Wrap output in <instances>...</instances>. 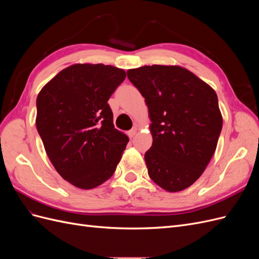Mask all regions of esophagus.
<instances>
[{"mask_svg": "<svg viewBox=\"0 0 259 259\" xmlns=\"http://www.w3.org/2000/svg\"><path fill=\"white\" fill-rule=\"evenodd\" d=\"M136 133H137V130H136V128H133V130H131V131L127 132V135H128L130 138H133V137H134V136L136 135Z\"/></svg>", "mask_w": 259, "mask_h": 259, "instance_id": "1", "label": "esophagus"}]
</instances>
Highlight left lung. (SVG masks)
Segmentation results:
<instances>
[{
  "label": "left lung",
  "mask_w": 259,
  "mask_h": 259,
  "mask_svg": "<svg viewBox=\"0 0 259 259\" xmlns=\"http://www.w3.org/2000/svg\"><path fill=\"white\" fill-rule=\"evenodd\" d=\"M144 96L152 146L145 153L148 174L168 192L190 187L213 156L223 127L215 91L179 66L127 70Z\"/></svg>",
  "instance_id": "8db88e82"
}]
</instances>
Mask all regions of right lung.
<instances>
[{
  "label": "right lung",
  "mask_w": 259,
  "mask_h": 259,
  "mask_svg": "<svg viewBox=\"0 0 259 259\" xmlns=\"http://www.w3.org/2000/svg\"><path fill=\"white\" fill-rule=\"evenodd\" d=\"M123 69L75 64L38 93L35 124L58 174L80 189L110 178L128 137L114 128L108 100L125 79Z\"/></svg>",
  "instance_id": "obj_1"
}]
</instances>
